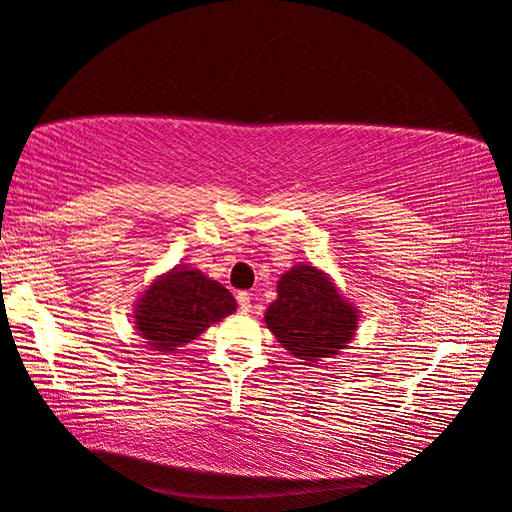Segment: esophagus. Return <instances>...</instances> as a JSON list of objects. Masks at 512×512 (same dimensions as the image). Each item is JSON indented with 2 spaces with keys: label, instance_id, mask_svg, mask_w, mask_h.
Listing matches in <instances>:
<instances>
[{
  "label": "esophagus",
  "instance_id": "34e87169",
  "mask_svg": "<svg viewBox=\"0 0 512 512\" xmlns=\"http://www.w3.org/2000/svg\"><path fill=\"white\" fill-rule=\"evenodd\" d=\"M238 306L242 312L251 310V294L249 292H238Z\"/></svg>",
  "mask_w": 512,
  "mask_h": 512
}]
</instances>
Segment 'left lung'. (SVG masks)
<instances>
[{
  "instance_id": "obj_1",
  "label": "left lung",
  "mask_w": 512,
  "mask_h": 512,
  "mask_svg": "<svg viewBox=\"0 0 512 512\" xmlns=\"http://www.w3.org/2000/svg\"><path fill=\"white\" fill-rule=\"evenodd\" d=\"M265 324L294 357L321 362L337 355L357 330V308L339 294L333 279L315 265H294L276 285Z\"/></svg>"
}]
</instances>
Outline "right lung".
Here are the masks:
<instances>
[{"mask_svg": "<svg viewBox=\"0 0 512 512\" xmlns=\"http://www.w3.org/2000/svg\"><path fill=\"white\" fill-rule=\"evenodd\" d=\"M236 312L231 292L200 270L175 267L152 281L134 306V328L155 351H175Z\"/></svg>", "mask_w": 512, "mask_h": 512, "instance_id": "1", "label": "right lung"}]
</instances>
